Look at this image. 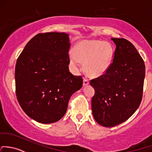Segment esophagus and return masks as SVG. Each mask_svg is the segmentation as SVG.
Listing matches in <instances>:
<instances>
[{
	"mask_svg": "<svg viewBox=\"0 0 152 152\" xmlns=\"http://www.w3.org/2000/svg\"><path fill=\"white\" fill-rule=\"evenodd\" d=\"M89 83V79H87V78L84 77V83H83V84H84V86H87V85H88Z\"/></svg>",
	"mask_w": 152,
	"mask_h": 152,
	"instance_id": "1",
	"label": "esophagus"
}]
</instances>
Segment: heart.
Returning a JSON list of instances; mask_svg holds the SVG:
<instances>
[{
    "mask_svg": "<svg viewBox=\"0 0 152 152\" xmlns=\"http://www.w3.org/2000/svg\"><path fill=\"white\" fill-rule=\"evenodd\" d=\"M114 49L110 43L101 41H81L74 47V54L70 57L71 64L75 68L84 62V69L90 76L103 74L111 65Z\"/></svg>",
    "mask_w": 152,
    "mask_h": 152,
    "instance_id": "obj_1",
    "label": "heart"
}]
</instances>
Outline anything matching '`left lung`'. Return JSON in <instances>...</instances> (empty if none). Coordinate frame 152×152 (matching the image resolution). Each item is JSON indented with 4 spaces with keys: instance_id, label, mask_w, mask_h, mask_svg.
<instances>
[{
    "instance_id": "1",
    "label": "left lung",
    "mask_w": 152,
    "mask_h": 152,
    "mask_svg": "<svg viewBox=\"0 0 152 152\" xmlns=\"http://www.w3.org/2000/svg\"><path fill=\"white\" fill-rule=\"evenodd\" d=\"M113 61L101 76L91 79L95 89L92 110L96 122L111 127L125 122L135 112L143 97L145 64L133 44L113 38Z\"/></svg>"
}]
</instances>
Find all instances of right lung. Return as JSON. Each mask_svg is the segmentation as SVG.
Listing matches in <instances>:
<instances>
[{"instance_id": "1", "label": "right lung", "mask_w": 152, "mask_h": 152, "mask_svg": "<svg viewBox=\"0 0 152 152\" xmlns=\"http://www.w3.org/2000/svg\"><path fill=\"white\" fill-rule=\"evenodd\" d=\"M70 38L65 33H38L28 41L15 67L16 95L25 114L43 124L60 120L71 95L83 85L68 65Z\"/></svg>"}]
</instances>
